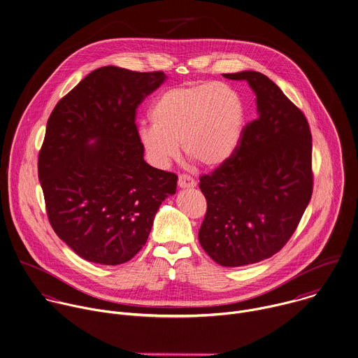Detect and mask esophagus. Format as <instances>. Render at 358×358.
Returning <instances> with one entry per match:
<instances>
[{
  "label": "esophagus",
  "instance_id": "obj_1",
  "mask_svg": "<svg viewBox=\"0 0 358 358\" xmlns=\"http://www.w3.org/2000/svg\"><path fill=\"white\" fill-rule=\"evenodd\" d=\"M178 185L181 188H194V187H196V181L188 174H180L178 176Z\"/></svg>",
  "mask_w": 358,
  "mask_h": 358
}]
</instances>
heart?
Returning a JSON list of instances; mask_svg holds the SVG:
<instances>
[{
    "instance_id": "b5f03b06",
    "label": "heart",
    "mask_w": 358,
    "mask_h": 358,
    "mask_svg": "<svg viewBox=\"0 0 358 358\" xmlns=\"http://www.w3.org/2000/svg\"><path fill=\"white\" fill-rule=\"evenodd\" d=\"M150 119L140 129V141L156 166L177 159L182 143L189 160L217 167L239 145L245 105L238 91L221 81L181 84L156 98Z\"/></svg>"
}]
</instances>
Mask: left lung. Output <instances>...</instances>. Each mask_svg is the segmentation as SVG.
<instances>
[{
	"instance_id": "8db88e82",
	"label": "left lung",
	"mask_w": 358,
	"mask_h": 358,
	"mask_svg": "<svg viewBox=\"0 0 358 358\" xmlns=\"http://www.w3.org/2000/svg\"><path fill=\"white\" fill-rule=\"evenodd\" d=\"M222 76L249 83L259 117L232 156L199 177L208 202L199 242L220 266L241 267L271 257L296 231L313 194V141L304 113L267 76Z\"/></svg>"
}]
</instances>
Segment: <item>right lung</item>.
Instances as JSON below:
<instances>
[{"label": "right lung", "mask_w": 358, "mask_h": 358, "mask_svg": "<svg viewBox=\"0 0 358 358\" xmlns=\"http://www.w3.org/2000/svg\"><path fill=\"white\" fill-rule=\"evenodd\" d=\"M164 77L99 68L57 103L47 122L38 152L47 215L55 234L87 262L131 260L146 243L159 206L176 194L177 174L143 160L136 124L137 108Z\"/></svg>", "instance_id": "right-lung-1"}]
</instances>
